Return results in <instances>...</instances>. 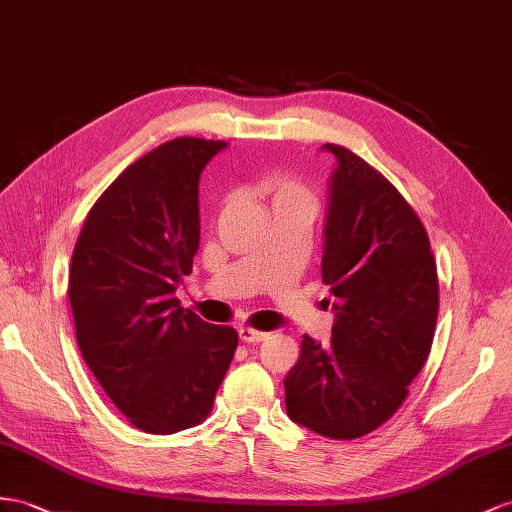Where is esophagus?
<instances>
[{
  "mask_svg": "<svg viewBox=\"0 0 512 512\" xmlns=\"http://www.w3.org/2000/svg\"><path fill=\"white\" fill-rule=\"evenodd\" d=\"M238 335H240L242 342H246V344H257V342H264L268 333H264V331H255V329H248V326H242V329L238 331Z\"/></svg>",
  "mask_w": 512,
  "mask_h": 512,
  "instance_id": "1",
  "label": "esophagus"
}]
</instances>
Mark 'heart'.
Here are the masks:
<instances>
[{"mask_svg":"<svg viewBox=\"0 0 512 512\" xmlns=\"http://www.w3.org/2000/svg\"><path fill=\"white\" fill-rule=\"evenodd\" d=\"M259 194L266 196L272 207L296 205V207H307L311 212L316 209V196H313L307 183L283 173H270L261 179Z\"/></svg>","mask_w":512,"mask_h":512,"instance_id":"obj_1","label":"heart"}]
</instances>
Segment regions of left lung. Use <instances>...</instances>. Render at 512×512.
Returning <instances> with one entry per match:
<instances>
[{
    "label": "left lung",
    "instance_id": "8db88e82",
    "mask_svg": "<svg viewBox=\"0 0 512 512\" xmlns=\"http://www.w3.org/2000/svg\"><path fill=\"white\" fill-rule=\"evenodd\" d=\"M324 225L322 281L335 296L329 346L309 335L285 376L290 419L359 439L400 409L435 337L439 281L422 220L391 183L339 144Z\"/></svg>",
    "mask_w": 512,
    "mask_h": 512
}]
</instances>
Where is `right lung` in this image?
<instances>
[{
	"label": "right lung",
	"instance_id": "right-lung-1",
	"mask_svg": "<svg viewBox=\"0 0 512 512\" xmlns=\"http://www.w3.org/2000/svg\"><path fill=\"white\" fill-rule=\"evenodd\" d=\"M225 147L186 136L129 164L88 212L71 257L77 346L116 409L151 435L207 419L238 348L231 326L175 298L199 251V179Z\"/></svg>",
	"mask_w": 512,
	"mask_h": 512
}]
</instances>
